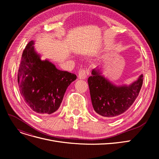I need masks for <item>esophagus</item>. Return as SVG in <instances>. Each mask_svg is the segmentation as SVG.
Listing matches in <instances>:
<instances>
[{
  "label": "esophagus",
  "mask_w": 159,
  "mask_h": 159,
  "mask_svg": "<svg viewBox=\"0 0 159 159\" xmlns=\"http://www.w3.org/2000/svg\"><path fill=\"white\" fill-rule=\"evenodd\" d=\"M88 76V72L84 69H80L79 71L78 77L79 79H86Z\"/></svg>",
  "instance_id": "obj_1"
}]
</instances>
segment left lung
Instances as JSON below:
<instances>
[{"label": "left lung", "instance_id": "left-lung-1", "mask_svg": "<svg viewBox=\"0 0 159 159\" xmlns=\"http://www.w3.org/2000/svg\"><path fill=\"white\" fill-rule=\"evenodd\" d=\"M143 75L129 86H115L97 69L91 71L88 85L93 107L105 117H115L124 113L137 98L143 83Z\"/></svg>", "mask_w": 159, "mask_h": 159}]
</instances>
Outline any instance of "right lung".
I'll list each match as a JSON object with an SVG mask.
<instances>
[{
	"label": "right lung",
	"mask_w": 159,
	"mask_h": 159,
	"mask_svg": "<svg viewBox=\"0 0 159 159\" xmlns=\"http://www.w3.org/2000/svg\"><path fill=\"white\" fill-rule=\"evenodd\" d=\"M30 41L23 51L17 75L19 91L26 106L39 115L52 114L59 108L66 91L76 75L58 70L42 61Z\"/></svg>",
	"instance_id": "right-lung-1"
}]
</instances>
